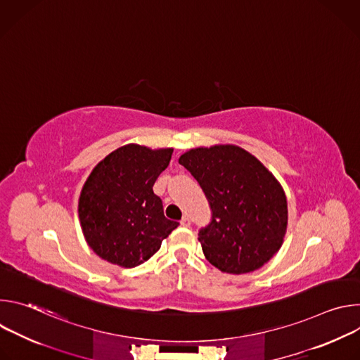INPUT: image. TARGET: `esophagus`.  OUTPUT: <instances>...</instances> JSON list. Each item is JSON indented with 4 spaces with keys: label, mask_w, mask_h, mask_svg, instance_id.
<instances>
[{
    "label": "esophagus",
    "mask_w": 360,
    "mask_h": 360,
    "mask_svg": "<svg viewBox=\"0 0 360 360\" xmlns=\"http://www.w3.org/2000/svg\"><path fill=\"white\" fill-rule=\"evenodd\" d=\"M181 225L185 226V228H189V226H191V219H189L188 217H184V218L181 219Z\"/></svg>",
    "instance_id": "esophagus-1"
}]
</instances>
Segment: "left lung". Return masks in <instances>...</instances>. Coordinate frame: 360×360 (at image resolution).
<instances>
[{"label": "left lung", "mask_w": 360, "mask_h": 360, "mask_svg": "<svg viewBox=\"0 0 360 360\" xmlns=\"http://www.w3.org/2000/svg\"><path fill=\"white\" fill-rule=\"evenodd\" d=\"M179 164L211 207V222L198 235L205 258L233 275L264 266L282 246L288 225V202L276 178L236 145L195 148Z\"/></svg>", "instance_id": "8db88e82"}]
</instances>
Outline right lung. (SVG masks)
Returning <instances> with one entry per match:
<instances>
[{"label":"right lung","instance_id":"1","mask_svg":"<svg viewBox=\"0 0 360 360\" xmlns=\"http://www.w3.org/2000/svg\"><path fill=\"white\" fill-rule=\"evenodd\" d=\"M172 152L129 143L92 169L79 195L78 215L85 240L99 258L135 268L155 255L179 225L165 218L162 200L152 189Z\"/></svg>","mask_w":360,"mask_h":360}]
</instances>
